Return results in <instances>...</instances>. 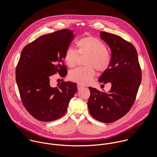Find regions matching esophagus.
Returning <instances> with one entry per match:
<instances>
[{"label": "esophagus", "instance_id": "1", "mask_svg": "<svg viewBox=\"0 0 157 157\" xmlns=\"http://www.w3.org/2000/svg\"><path fill=\"white\" fill-rule=\"evenodd\" d=\"M83 87H84V86H83V85H80V84H78V85H77V88H78V90L82 89Z\"/></svg>", "mask_w": 157, "mask_h": 157}]
</instances>
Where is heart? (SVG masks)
I'll use <instances>...</instances> for the list:
<instances>
[{
  "mask_svg": "<svg viewBox=\"0 0 157 157\" xmlns=\"http://www.w3.org/2000/svg\"><path fill=\"white\" fill-rule=\"evenodd\" d=\"M77 51L69 47L65 51L64 60L69 67H74L80 55H88L86 60L87 67H80L69 72L71 80L80 84L86 85L92 81L96 69L100 72L106 71L111 63V56L105 44L99 39L87 36L80 38L76 42Z\"/></svg>",
  "mask_w": 157,
  "mask_h": 157,
  "instance_id": "1",
  "label": "heart"
}]
</instances>
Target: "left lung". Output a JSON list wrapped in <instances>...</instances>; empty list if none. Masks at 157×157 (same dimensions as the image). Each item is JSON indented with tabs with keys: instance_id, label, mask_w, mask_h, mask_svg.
<instances>
[{
	"instance_id": "1",
	"label": "left lung",
	"mask_w": 157,
	"mask_h": 157,
	"mask_svg": "<svg viewBox=\"0 0 157 157\" xmlns=\"http://www.w3.org/2000/svg\"><path fill=\"white\" fill-rule=\"evenodd\" d=\"M100 37L111 48L112 56L109 67L98 82L111 83L112 86L108 92L89 87L88 107L93 118L108 123L121 118L131 109L141 83V71L134 45L118 36L103 31Z\"/></svg>"
}]
</instances>
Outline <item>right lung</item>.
<instances>
[{
  "label": "right lung",
  "mask_w": 157,
  "mask_h": 157,
  "mask_svg": "<svg viewBox=\"0 0 157 157\" xmlns=\"http://www.w3.org/2000/svg\"><path fill=\"white\" fill-rule=\"evenodd\" d=\"M74 37L73 31L64 29L43 35L25 46L16 71V79L23 104L34 118L52 121L62 117L77 90V84L62 82L50 85V77L59 72L67 74L63 63L66 49Z\"/></svg>",
  "instance_id": "right-lung-1"
}]
</instances>
